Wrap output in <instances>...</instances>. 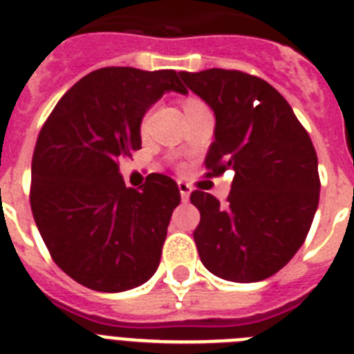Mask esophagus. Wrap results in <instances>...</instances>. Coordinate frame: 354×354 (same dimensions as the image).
<instances>
[{
  "label": "esophagus",
  "instance_id": "obj_1",
  "mask_svg": "<svg viewBox=\"0 0 354 354\" xmlns=\"http://www.w3.org/2000/svg\"><path fill=\"white\" fill-rule=\"evenodd\" d=\"M178 189H180V194H182L183 202H187L189 194H191V185L180 180V182H178Z\"/></svg>",
  "mask_w": 354,
  "mask_h": 354
}]
</instances>
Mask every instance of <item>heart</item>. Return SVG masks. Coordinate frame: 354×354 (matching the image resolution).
Returning <instances> with one entry per match:
<instances>
[{"label": "heart", "instance_id": "1", "mask_svg": "<svg viewBox=\"0 0 354 354\" xmlns=\"http://www.w3.org/2000/svg\"><path fill=\"white\" fill-rule=\"evenodd\" d=\"M196 102H200V101H196V99H189V101L185 102V106H191V104H196Z\"/></svg>", "mask_w": 354, "mask_h": 354}]
</instances>
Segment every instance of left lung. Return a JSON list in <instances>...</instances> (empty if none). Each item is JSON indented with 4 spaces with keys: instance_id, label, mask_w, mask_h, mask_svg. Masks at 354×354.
I'll return each instance as SVG.
<instances>
[{
    "instance_id": "left-lung-1",
    "label": "left lung",
    "mask_w": 354,
    "mask_h": 354,
    "mask_svg": "<svg viewBox=\"0 0 354 354\" xmlns=\"http://www.w3.org/2000/svg\"><path fill=\"white\" fill-rule=\"evenodd\" d=\"M215 112L205 176L233 171L227 202L193 191V236L216 277L255 283L279 272L307 239L319 202L318 156L290 104L266 80L236 69L180 71Z\"/></svg>"
}]
</instances>
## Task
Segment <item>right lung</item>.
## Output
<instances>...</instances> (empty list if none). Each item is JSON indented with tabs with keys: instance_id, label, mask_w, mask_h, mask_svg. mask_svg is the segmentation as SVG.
<instances>
[{
	"instance_id": "obj_1",
	"label": "right lung",
	"mask_w": 354,
	"mask_h": 354,
	"mask_svg": "<svg viewBox=\"0 0 354 354\" xmlns=\"http://www.w3.org/2000/svg\"><path fill=\"white\" fill-rule=\"evenodd\" d=\"M167 91L187 93L174 69H97L66 91L38 133L32 216L53 261L91 290H130L158 270L180 191L156 172L127 187L119 160L141 149V119Z\"/></svg>"
}]
</instances>
